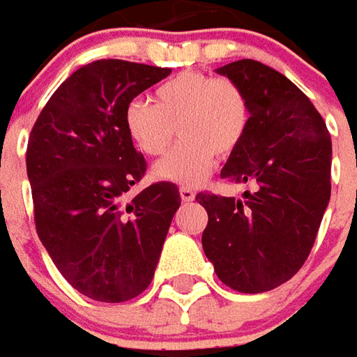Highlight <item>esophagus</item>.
I'll return each instance as SVG.
<instances>
[{
  "label": "esophagus",
  "instance_id": "1",
  "mask_svg": "<svg viewBox=\"0 0 357 357\" xmlns=\"http://www.w3.org/2000/svg\"><path fill=\"white\" fill-rule=\"evenodd\" d=\"M179 197L183 202H191L195 201V191L189 187H179Z\"/></svg>",
  "mask_w": 357,
  "mask_h": 357
}]
</instances>
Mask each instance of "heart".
Wrapping results in <instances>:
<instances>
[{"label": "heart", "mask_w": 357, "mask_h": 357, "mask_svg": "<svg viewBox=\"0 0 357 357\" xmlns=\"http://www.w3.org/2000/svg\"><path fill=\"white\" fill-rule=\"evenodd\" d=\"M250 126V105L235 82L199 70H183L162 82L151 102L133 99L124 109V128L143 155L158 156L178 132L179 143L153 168L160 181L199 185L218 158L231 156Z\"/></svg>", "instance_id": "b5f03b06"}]
</instances>
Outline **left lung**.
Returning a JSON list of instances; mask_svg holds the SVG:
<instances>
[{
	"instance_id": "1",
	"label": "left lung",
	"mask_w": 357,
	"mask_h": 357,
	"mask_svg": "<svg viewBox=\"0 0 357 357\" xmlns=\"http://www.w3.org/2000/svg\"><path fill=\"white\" fill-rule=\"evenodd\" d=\"M250 105V126L222 178L250 183L243 199L199 193L208 212L202 248L220 281L239 292L287 283L314 247L331 199V135L289 78L241 59L218 68Z\"/></svg>"
}]
</instances>
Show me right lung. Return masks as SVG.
<instances>
[{"instance_id":"add662e5","label":"right lung","mask_w":357,"mask_h":357,"mask_svg":"<svg viewBox=\"0 0 357 357\" xmlns=\"http://www.w3.org/2000/svg\"><path fill=\"white\" fill-rule=\"evenodd\" d=\"M170 73L120 59L89 63L59 86L30 132L36 231L88 298L126 302L147 289L181 204L170 181L128 197L147 162L126 133V105Z\"/></svg>"}]
</instances>
